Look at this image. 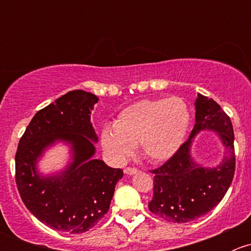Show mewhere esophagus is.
Here are the masks:
<instances>
[{
    "label": "esophagus",
    "mask_w": 251,
    "mask_h": 251,
    "mask_svg": "<svg viewBox=\"0 0 251 251\" xmlns=\"http://www.w3.org/2000/svg\"><path fill=\"white\" fill-rule=\"evenodd\" d=\"M124 173H125L126 175H136V174H138L140 173V170H138V169H136V168H126L125 170H124Z\"/></svg>",
    "instance_id": "esophagus-1"
}]
</instances>
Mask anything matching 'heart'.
Segmentation results:
<instances>
[{
    "label": "heart",
    "instance_id": "obj_1",
    "mask_svg": "<svg viewBox=\"0 0 251 251\" xmlns=\"http://www.w3.org/2000/svg\"><path fill=\"white\" fill-rule=\"evenodd\" d=\"M189 123L191 113L182 98L143 100L118 114L113 128L100 133V144L116 163L127 160L137 144L144 158L161 163L181 148Z\"/></svg>",
    "mask_w": 251,
    "mask_h": 251
}]
</instances>
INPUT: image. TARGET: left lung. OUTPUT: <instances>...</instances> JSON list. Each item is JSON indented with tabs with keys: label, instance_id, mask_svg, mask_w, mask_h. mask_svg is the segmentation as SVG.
<instances>
[{
	"label": "left lung",
	"instance_id": "obj_1",
	"mask_svg": "<svg viewBox=\"0 0 251 251\" xmlns=\"http://www.w3.org/2000/svg\"><path fill=\"white\" fill-rule=\"evenodd\" d=\"M196 124L189 138L154 174L153 199L149 210L169 222L193 221L211 211L228 191L234 176V133L229 116L212 98L198 93ZM217 132L226 149L215 168H204L191 158V144L201 130Z\"/></svg>",
	"mask_w": 251,
	"mask_h": 251
}]
</instances>
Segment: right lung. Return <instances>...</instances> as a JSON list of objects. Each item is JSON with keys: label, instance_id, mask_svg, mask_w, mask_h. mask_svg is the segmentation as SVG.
<instances>
[{"label": "right lung", "instance_id": "obj_1", "mask_svg": "<svg viewBox=\"0 0 251 251\" xmlns=\"http://www.w3.org/2000/svg\"><path fill=\"white\" fill-rule=\"evenodd\" d=\"M97 102L93 93L70 91L35 114L18 144L16 182L23 203L55 231L83 233L95 227L124 176L121 169L93 158L98 137L90 114ZM60 141L71 147L72 159L64 171L44 176L37 163Z\"/></svg>", "mask_w": 251, "mask_h": 251}]
</instances>
